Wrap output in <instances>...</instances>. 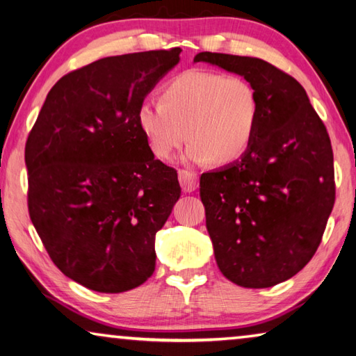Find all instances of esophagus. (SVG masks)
Returning a JSON list of instances; mask_svg holds the SVG:
<instances>
[{"mask_svg":"<svg viewBox=\"0 0 356 356\" xmlns=\"http://www.w3.org/2000/svg\"><path fill=\"white\" fill-rule=\"evenodd\" d=\"M179 182H180V186H182V190L185 193L195 191L197 188V184H199L197 174L191 172V171H186V170H180L179 171Z\"/></svg>","mask_w":356,"mask_h":356,"instance_id":"esophagus-1","label":"esophagus"}]
</instances>
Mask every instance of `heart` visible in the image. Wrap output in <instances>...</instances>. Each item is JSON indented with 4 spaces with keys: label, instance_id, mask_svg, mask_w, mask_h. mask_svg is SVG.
<instances>
[{
    "label": "heart",
    "instance_id": "1",
    "mask_svg": "<svg viewBox=\"0 0 356 356\" xmlns=\"http://www.w3.org/2000/svg\"><path fill=\"white\" fill-rule=\"evenodd\" d=\"M258 116V95L244 77L191 70L168 82L160 101L143 102L137 121L160 160H171L188 138L186 161L229 165L248 151Z\"/></svg>",
    "mask_w": 356,
    "mask_h": 356
}]
</instances>
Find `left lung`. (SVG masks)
Returning <instances> with one entry per match:
<instances>
[{"label": "left lung", "mask_w": 356, "mask_h": 356, "mask_svg": "<svg viewBox=\"0 0 356 356\" xmlns=\"http://www.w3.org/2000/svg\"><path fill=\"white\" fill-rule=\"evenodd\" d=\"M243 76L260 101L241 159L200 176V200L218 268L244 288L296 275L318 250L334 205L333 151L324 122L293 76L257 57L199 53Z\"/></svg>", "instance_id": "left-lung-1"}]
</instances>
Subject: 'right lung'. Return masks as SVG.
Segmentation results:
<instances>
[{"instance_id":"right-lung-1","label":"right lung","mask_w":356,"mask_h":356,"mask_svg":"<svg viewBox=\"0 0 356 356\" xmlns=\"http://www.w3.org/2000/svg\"><path fill=\"white\" fill-rule=\"evenodd\" d=\"M180 48L104 57L49 90L24 147L31 221L51 260L98 293H124L156 269V234L180 197L137 113Z\"/></svg>"}]
</instances>
